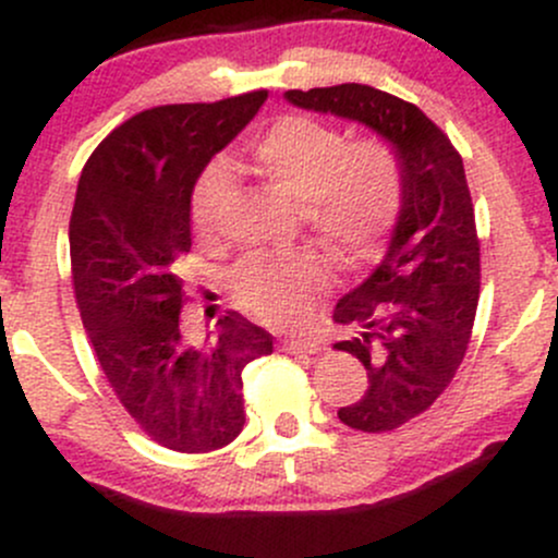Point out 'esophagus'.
Segmentation results:
<instances>
[{
  "instance_id": "34e87169",
  "label": "esophagus",
  "mask_w": 558,
  "mask_h": 558,
  "mask_svg": "<svg viewBox=\"0 0 558 558\" xmlns=\"http://www.w3.org/2000/svg\"><path fill=\"white\" fill-rule=\"evenodd\" d=\"M283 349L291 351V354H317L323 349V343L317 338H306V336H291L283 341Z\"/></svg>"
}]
</instances>
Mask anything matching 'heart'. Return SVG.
Segmentation results:
<instances>
[{"mask_svg":"<svg viewBox=\"0 0 558 558\" xmlns=\"http://www.w3.org/2000/svg\"><path fill=\"white\" fill-rule=\"evenodd\" d=\"M248 165L257 175L301 204L306 222L343 259L373 254L399 226L407 204V165L383 136L349 141L343 128L283 114L248 144ZM233 191V170L215 159L191 189V222L213 235ZM328 278L317 254L241 259L230 270V286L248 312L275 325L299 319L312 293Z\"/></svg>","mask_w":558,"mask_h":558,"instance_id":"b5f03b06","label":"heart"}]
</instances>
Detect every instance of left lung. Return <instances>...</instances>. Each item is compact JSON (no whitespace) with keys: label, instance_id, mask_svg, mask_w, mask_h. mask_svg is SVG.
Segmentation results:
<instances>
[{"label":"left lung","instance_id":"1","mask_svg":"<svg viewBox=\"0 0 558 558\" xmlns=\"http://www.w3.org/2000/svg\"><path fill=\"white\" fill-rule=\"evenodd\" d=\"M286 99L360 120L388 138L407 165V204L386 259L332 312L354 332L336 349L367 369V390L338 409V420L362 433H390L433 407L472 338L480 239L462 155L417 105L380 88H293Z\"/></svg>","mask_w":558,"mask_h":558}]
</instances>
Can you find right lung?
I'll list each match as a JSON object with an SVG mask.
<instances>
[{
  "instance_id": "obj_1",
  "label": "right lung",
  "mask_w": 558,
  "mask_h": 558,
  "mask_svg": "<svg viewBox=\"0 0 558 558\" xmlns=\"http://www.w3.org/2000/svg\"><path fill=\"white\" fill-rule=\"evenodd\" d=\"M248 92L213 105L133 114L88 157L70 217V265L83 328L133 422L181 453L239 438L243 367L272 354V336L226 312L204 341L183 328L178 262L191 252V189L265 105Z\"/></svg>"
}]
</instances>
